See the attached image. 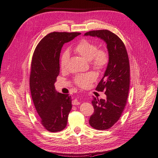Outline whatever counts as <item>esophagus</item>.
I'll return each mask as SVG.
<instances>
[{"label":"esophagus","mask_w":158,"mask_h":158,"mask_svg":"<svg viewBox=\"0 0 158 158\" xmlns=\"http://www.w3.org/2000/svg\"><path fill=\"white\" fill-rule=\"evenodd\" d=\"M79 104H80V102L77 100V99H75V100L72 102V104H73V106H77V105H79Z\"/></svg>","instance_id":"1"}]
</instances>
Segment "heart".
Returning a JSON list of instances; mask_svg holds the SVG:
<instances>
[{"label":"heart","mask_w":158,"mask_h":158,"mask_svg":"<svg viewBox=\"0 0 158 158\" xmlns=\"http://www.w3.org/2000/svg\"><path fill=\"white\" fill-rule=\"evenodd\" d=\"M75 52L84 59L90 61V65L99 71L104 69L109 63V54L105 49H98V46L90 40L83 39L74 47ZM69 58V52L65 51L60 60L61 68L64 69ZM98 77L94 71L78 74L73 79L75 83L80 87L85 88L94 81Z\"/></svg>","instance_id":"1"}]
</instances>
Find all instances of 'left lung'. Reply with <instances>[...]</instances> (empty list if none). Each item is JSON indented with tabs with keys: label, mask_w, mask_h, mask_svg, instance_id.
I'll use <instances>...</instances> for the list:
<instances>
[{
	"label": "left lung",
	"mask_w": 158,
	"mask_h": 158,
	"mask_svg": "<svg viewBox=\"0 0 158 158\" xmlns=\"http://www.w3.org/2000/svg\"><path fill=\"white\" fill-rule=\"evenodd\" d=\"M85 35L104 40L108 50L109 63L96 88L100 92L104 91L106 98L99 100L94 97L92 104L94 112L89 119V124L94 129L106 130L119 119L127 104L130 84L128 54L121 39L108 30L90 31Z\"/></svg>",
	"instance_id": "obj_1"
}]
</instances>
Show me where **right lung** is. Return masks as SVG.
<instances>
[{
    "label": "right lung",
    "instance_id": "add662e5",
    "mask_svg": "<svg viewBox=\"0 0 158 158\" xmlns=\"http://www.w3.org/2000/svg\"><path fill=\"white\" fill-rule=\"evenodd\" d=\"M80 34L50 33L40 40L33 52L30 90L40 123L50 132H60L67 125L72 98L69 94L57 93L54 83L60 73L59 59L63 45Z\"/></svg>",
    "mask_w": 158,
    "mask_h": 158
}]
</instances>
